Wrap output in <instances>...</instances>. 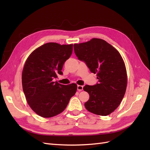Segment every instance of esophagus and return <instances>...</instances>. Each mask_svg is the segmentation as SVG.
Returning <instances> with one entry per match:
<instances>
[{
  "mask_svg": "<svg viewBox=\"0 0 150 150\" xmlns=\"http://www.w3.org/2000/svg\"><path fill=\"white\" fill-rule=\"evenodd\" d=\"M77 89H78V91H82L83 89V86H81V85H78V87H77Z\"/></svg>",
  "mask_w": 150,
  "mask_h": 150,
  "instance_id": "1",
  "label": "esophagus"
}]
</instances>
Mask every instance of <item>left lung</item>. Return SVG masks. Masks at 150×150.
Wrapping results in <instances>:
<instances>
[{
  "instance_id": "8db88e82",
  "label": "left lung",
  "mask_w": 150,
  "mask_h": 150,
  "mask_svg": "<svg viewBox=\"0 0 150 150\" xmlns=\"http://www.w3.org/2000/svg\"><path fill=\"white\" fill-rule=\"evenodd\" d=\"M74 49L78 59L97 74L98 79L96 84L83 88L89 94L85 108L95 115H109L119 106L126 89V69L121 54L105 40L97 38L74 44Z\"/></svg>"
}]
</instances>
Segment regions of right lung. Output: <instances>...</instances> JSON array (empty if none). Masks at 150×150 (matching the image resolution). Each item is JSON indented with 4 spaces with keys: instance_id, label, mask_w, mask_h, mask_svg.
<instances>
[{
    "instance_id": "1",
    "label": "right lung",
    "mask_w": 150,
    "mask_h": 150,
    "mask_svg": "<svg viewBox=\"0 0 150 150\" xmlns=\"http://www.w3.org/2000/svg\"><path fill=\"white\" fill-rule=\"evenodd\" d=\"M73 45L46 43L27 59L22 74V89L29 106L36 114L51 117L60 114L75 94L77 85L54 82L62 74L63 64L71 56Z\"/></svg>"
}]
</instances>
